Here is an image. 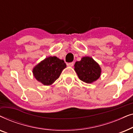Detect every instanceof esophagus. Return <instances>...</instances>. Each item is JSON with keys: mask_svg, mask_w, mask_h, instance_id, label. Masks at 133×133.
Here are the masks:
<instances>
[{"mask_svg": "<svg viewBox=\"0 0 133 133\" xmlns=\"http://www.w3.org/2000/svg\"><path fill=\"white\" fill-rule=\"evenodd\" d=\"M67 65L69 66H72L74 65V62H70V63H68Z\"/></svg>", "mask_w": 133, "mask_h": 133, "instance_id": "esophagus-1", "label": "esophagus"}]
</instances>
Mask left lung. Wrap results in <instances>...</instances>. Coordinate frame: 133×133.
<instances>
[{"mask_svg":"<svg viewBox=\"0 0 133 133\" xmlns=\"http://www.w3.org/2000/svg\"><path fill=\"white\" fill-rule=\"evenodd\" d=\"M74 70L82 81L87 83L97 81L101 76V68L99 65L91 57H83L81 61L74 65Z\"/></svg>","mask_w":133,"mask_h":133,"instance_id":"1","label":"left lung"}]
</instances>
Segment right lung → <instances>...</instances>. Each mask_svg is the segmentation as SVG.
<instances>
[{
	"mask_svg": "<svg viewBox=\"0 0 133 133\" xmlns=\"http://www.w3.org/2000/svg\"><path fill=\"white\" fill-rule=\"evenodd\" d=\"M66 65L56 56L45 58L36 65L32 73L37 81L44 85H51L59 77Z\"/></svg>",
	"mask_w": 133,
	"mask_h": 133,
	"instance_id": "add662e5",
	"label": "right lung"
}]
</instances>
